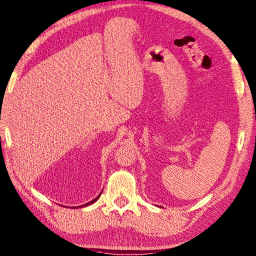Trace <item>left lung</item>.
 Masks as SVG:
<instances>
[{"label":"left lung","instance_id":"8db88e82","mask_svg":"<svg viewBox=\"0 0 256 256\" xmlns=\"http://www.w3.org/2000/svg\"><path fill=\"white\" fill-rule=\"evenodd\" d=\"M160 207H161V206H160Z\"/></svg>","mask_w":256,"mask_h":256}]
</instances>
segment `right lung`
I'll return each instance as SVG.
<instances>
[{
    "instance_id": "obj_1",
    "label": "right lung",
    "mask_w": 256,
    "mask_h": 256,
    "mask_svg": "<svg viewBox=\"0 0 256 256\" xmlns=\"http://www.w3.org/2000/svg\"><path fill=\"white\" fill-rule=\"evenodd\" d=\"M100 194H102V192L100 194V196L98 197H96L95 199H92V202H87V204H85V205H82V206H78V207H76V208H82V207H85V206H88V205H92V204H94L96 200H97V199H98L100 197ZM64 207V206H62ZM74 208V207H72Z\"/></svg>"
}]
</instances>
